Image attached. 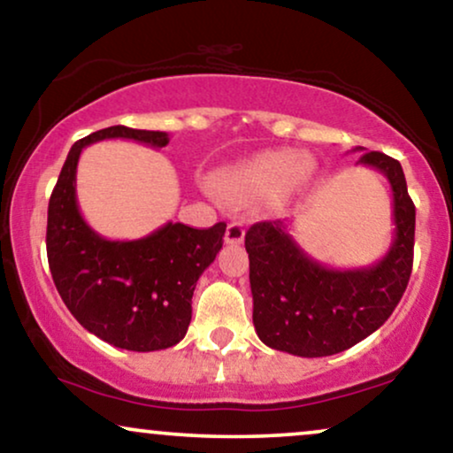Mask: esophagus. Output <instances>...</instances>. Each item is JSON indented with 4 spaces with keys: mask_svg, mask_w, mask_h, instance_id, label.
<instances>
[{
    "mask_svg": "<svg viewBox=\"0 0 453 453\" xmlns=\"http://www.w3.org/2000/svg\"><path fill=\"white\" fill-rule=\"evenodd\" d=\"M243 237H245V228L241 222H231V225L226 226V243L239 245L243 243Z\"/></svg>",
    "mask_w": 453,
    "mask_h": 453,
    "instance_id": "34e87169",
    "label": "esophagus"
}]
</instances>
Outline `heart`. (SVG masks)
<instances>
[{
    "mask_svg": "<svg viewBox=\"0 0 453 453\" xmlns=\"http://www.w3.org/2000/svg\"><path fill=\"white\" fill-rule=\"evenodd\" d=\"M316 164L308 156H293L289 150L262 151L219 176V185L241 199L264 197L277 191L291 196L312 179Z\"/></svg>",
    "mask_w": 453,
    "mask_h": 453,
    "instance_id": "heart-1",
    "label": "heart"
}]
</instances>
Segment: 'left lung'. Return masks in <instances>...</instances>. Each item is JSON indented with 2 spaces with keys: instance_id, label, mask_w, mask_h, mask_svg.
<instances>
[{
  "instance_id": "obj_1",
  "label": "left lung",
  "mask_w": 453,
  "mask_h": 453,
  "mask_svg": "<svg viewBox=\"0 0 453 453\" xmlns=\"http://www.w3.org/2000/svg\"><path fill=\"white\" fill-rule=\"evenodd\" d=\"M357 162L383 173L393 191L395 237L383 260L366 268H326L299 248L283 220L256 222L245 233L254 326L268 348L302 357L339 354L383 326L406 291L416 208L402 164L380 151Z\"/></svg>"
}]
</instances>
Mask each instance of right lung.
I'll return each instance as SVG.
<instances>
[{"instance_id": "1", "label": "right lung", "mask_w": 453, "mask_h": 453, "mask_svg": "<svg viewBox=\"0 0 453 453\" xmlns=\"http://www.w3.org/2000/svg\"><path fill=\"white\" fill-rule=\"evenodd\" d=\"M104 139H133L160 150L162 131L108 127L70 148L47 208V260L70 314L114 348L157 351L185 337L197 279L222 248L226 225L166 222L148 237L110 241L87 225L76 203L81 151Z\"/></svg>"}]
</instances>
